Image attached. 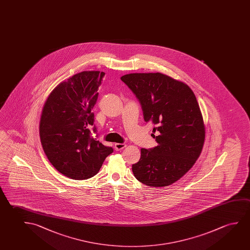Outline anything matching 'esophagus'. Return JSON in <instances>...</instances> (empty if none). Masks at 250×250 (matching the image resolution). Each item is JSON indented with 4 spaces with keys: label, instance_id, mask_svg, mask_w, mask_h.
I'll return each instance as SVG.
<instances>
[{
    "label": "esophagus",
    "instance_id": "34e87169",
    "mask_svg": "<svg viewBox=\"0 0 250 250\" xmlns=\"http://www.w3.org/2000/svg\"><path fill=\"white\" fill-rule=\"evenodd\" d=\"M125 146H126L125 144H119V143H116L115 145H114V148H115L116 150H120L124 149Z\"/></svg>",
    "mask_w": 250,
    "mask_h": 250
}]
</instances>
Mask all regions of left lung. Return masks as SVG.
<instances>
[{
  "mask_svg": "<svg viewBox=\"0 0 250 250\" xmlns=\"http://www.w3.org/2000/svg\"><path fill=\"white\" fill-rule=\"evenodd\" d=\"M121 81L139 99L145 121L155 125L151 137L158 143L141 149L132 172L150 187L172 185L192 168L204 147L205 125L196 96L188 84L164 73H129Z\"/></svg>",
  "mask_w": 250,
  "mask_h": 250,
  "instance_id": "left-lung-1",
  "label": "left lung"
}]
</instances>
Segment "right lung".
I'll return each instance as SVG.
<instances>
[{
	"mask_svg": "<svg viewBox=\"0 0 250 250\" xmlns=\"http://www.w3.org/2000/svg\"><path fill=\"white\" fill-rule=\"evenodd\" d=\"M104 72L83 71L62 81L43 106L40 138L43 150L59 172L75 180L95 176L113 151L90 136L92 108ZM96 132V128H93Z\"/></svg>",
	"mask_w": 250,
	"mask_h": 250,
	"instance_id": "obj_1",
	"label": "right lung"
}]
</instances>
